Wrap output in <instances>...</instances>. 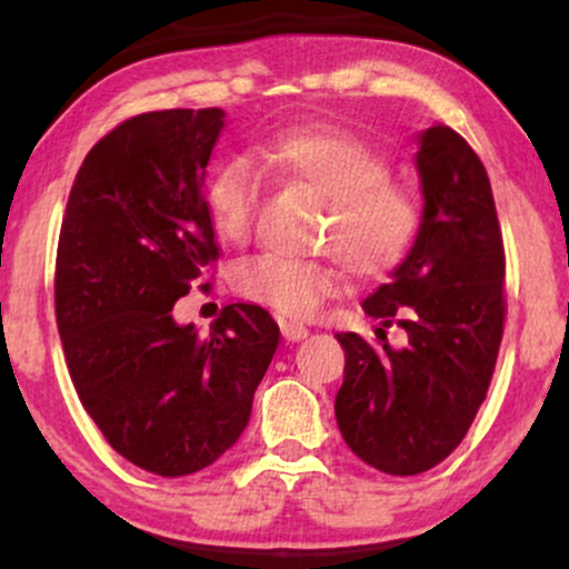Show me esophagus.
Instances as JSON below:
<instances>
[{"instance_id":"esophagus-1","label":"esophagus","mask_w":569,"mask_h":569,"mask_svg":"<svg viewBox=\"0 0 569 569\" xmlns=\"http://www.w3.org/2000/svg\"><path fill=\"white\" fill-rule=\"evenodd\" d=\"M280 331H283L286 342H302V339H305L307 335H310V331H307V326H302V323H291V321L280 323Z\"/></svg>"}]
</instances>
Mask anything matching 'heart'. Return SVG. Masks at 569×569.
Here are the masks:
<instances>
[{
  "mask_svg": "<svg viewBox=\"0 0 569 569\" xmlns=\"http://www.w3.org/2000/svg\"><path fill=\"white\" fill-rule=\"evenodd\" d=\"M262 160L329 202L321 248L331 259L262 253L234 267L232 289L283 318H307L339 289V262L358 278L393 272L417 243L420 200L390 179V162L348 130L293 128L262 147ZM262 173L248 158L221 166L208 184L206 206L213 230L246 243L253 230Z\"/></svg>",
  "mask_w": 569,
  "mask_h": 569,
  "instance_id": "heart-1",
  "label": "heart"
}]
</instances>
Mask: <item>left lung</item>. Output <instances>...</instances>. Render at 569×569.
<instances>
[{
  "mask_svg": "<svg viewBox=\"0 0 569 569\" xmlns=\"http://www.w3.org/2000/svg\"><path fill=\"white\" fill-rule=\"evenodd\" d=\"M422 224L393 280L363 299L377 342L337 335L345 382L335 411L352 455L377 471H430L466 439L487 398L506 321V251L489 176L460 133H420ZM402 329L398 349L387 329Z\"/></svg>",
  "mask_w": 569,
  "mask_h": 569,
  "instance_id": "1",
  "label": "left lung"
}]
</instances>
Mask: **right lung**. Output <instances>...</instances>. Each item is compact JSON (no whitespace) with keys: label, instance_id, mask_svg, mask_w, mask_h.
<instances>
[{"label":"right lung","instance_id":"obj_1","mask_svg":"<svg viewBox=\"0 0 569 569\" xmlns=\"http://www.w3.org/2000/svg\"><path fill=\"white\" fill-rule=\"evenodd\" d=\"M221 128V109L120 122L77 171L58 238L56 323L77 396L114 452L168 479L240 439L280 339L259 305L221 307L208 337L173 321L219 259L202 184Z\"/></svg>","mask_w":569,"mask_h":569}]
</instances>
